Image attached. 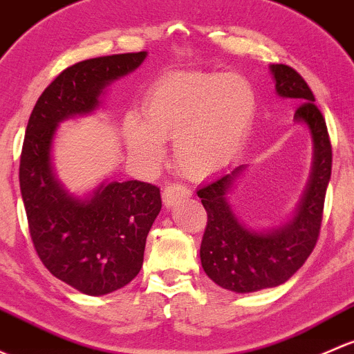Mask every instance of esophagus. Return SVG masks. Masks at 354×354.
Returning a JSON list of instances; mask_svg holds the SVG:
<instances>
[{
    "label": "esophagus",
    "mask_w": 354,
    "mask_h": 354,
    "mask_svg": "<svg viewBox=\"0 0 354 354\" xmlns=\"http://www.w3.org/2000/svg\"><path fill=\"white\" fill-rule=\"evenodd\" d=\"M192 192L187 185L182 184H169L165 189H163V203H165L167 207L176 206L177 203H180L182 199L191 198Z\"/></svg>",
    "instance_id": "34e87169"
}]
</instances>
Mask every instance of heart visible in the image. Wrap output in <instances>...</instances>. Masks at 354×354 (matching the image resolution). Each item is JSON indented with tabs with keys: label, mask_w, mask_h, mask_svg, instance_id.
Wrapping results in <instances>:
<instances>
[{
	"label": "heart",
	"mask_w": 354,
	"mask_h": 354,
	"mask_svg": "<svg viewBox=\"0 0 354 354\" xmlns=\"http://www.w3.org/2000/svg\"><path fill=\"white\" fill-rule=\"evenodd\" d=\"M257 112L252 83L236 73L176 71L145 98L143 115H127L124 134L134 155L155 163L174 140L177 167L201 178L227 165L242 147Z\"/></svg>",
	"instance_id": "1"
}]
</instances>
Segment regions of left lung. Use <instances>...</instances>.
I'll return each instance as SVG.
<instances>
[{"label": "left lung", "instance_id": "8db88e82", "mask_svg": "<svg viewBox=\"0 0 354 354\" xmlns=\"http://www.w3.org/2000/svg\"><path fill=\"white\" fill-rule=\"evenodd\" d=\"M269 69L276 82V93L301 102L295 111V121L304 122L310 131L312 174L293 218L271 230L245 227L228 203V194L245 165L235 167L201 185L198 196L207 213L199 250L203 269L218 286L235 293H252L283 285L304 266L319 239L333 169L329 133L313 104L315 97L307 82L286 64H271Z\"/></svg>", "mask_w": 354, "mask_h": 354}]
</instances>
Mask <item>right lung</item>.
Listing matches in <instances>:
<instances>
[{
	"mask_svg": "<svg viewBox=\"0 0 354 354\" xmlns=\"http://www.w3.org/2000/svg\"><path fill=\"white\" fill-rule=\"evenodd\" d=\"M145 57V50L114 54L64 69L39 97L21 148L20 191L37 256L50 274L92 297L136 278L162 209L160 189L126 180L104 182L83 199L69 194L53 170L54 134L64 119L95 111L104 90Z\"/></svg>",
	"mask_w": 354,
	"mask_h": 354,
	"instance_id": "add662e5",
	"label": "right lung"
}]
</instances>
